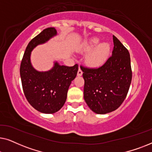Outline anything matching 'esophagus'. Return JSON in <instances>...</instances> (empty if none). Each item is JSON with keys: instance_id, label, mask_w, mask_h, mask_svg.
<instances>
[{"instance_id": "esophagus-1", "label": "esophagus", "mask_w": 152, "mask_h": 152, "mask_svg": "<svg viewBox=\"0 0 152 152\" xmlns=\"http://www.w3.org/2000/svg\"><path fill=\"white\" fill-rule=\"evenodd\" d=\"M82 73H83L82 70H81L80 68H79V70H78V72H77V75L78 76H81L82 75Z\"/></svg>"}]
</instances>
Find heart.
Returning a JSON list of instances; mask_svg holds the SVG:
<instances>
[{
  "label": "heart",
  "mask_w": 152,
  "mask_h": 152,
  "mask_svg": "<svg viewBox=\"0 0 152 152\" xmlns=\"http://www.w3.org/2000/svg\"><path fill=\"white\" fill-rule=\"evenodd\" d=\"M99 40L97 38H94L85 43L84 45V49L86 51H90L93 50L97 45L99 44ZM110 45L107 43H103L99 44L93 50L90 55L87 57V62L91 66H99L104 63L109 57L110 53Z\"/></svg>",
  "instance_id": "b5f03b06"
}]
</instances>
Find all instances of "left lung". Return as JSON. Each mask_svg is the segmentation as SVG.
Instances as JSON below:
<instances>
[{
    "label": "left lung",
    "instance_id": "8db88e82",
    "mask_svg": "<svg viewBox=\"0 0 152 152\" xmlns=\"http://www.w3.org/2000/svg\"><path fill=\"white\" fill-rule=\"evenodd\" d=\"M112 55L99 68L81 66L84 80V98L97 114L115 111L126 98L132 79L128 50L113 36Z\"/></svg>",
    "mask_w": 152,
    "mask_h": 152
}]
</instances>
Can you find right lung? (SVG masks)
<instances>
[{
	"label": "right lung",
	"instance_id": "obj_1",
	"mask_svg": "<svg viewBox=\"0 0 152 152\" xmlns=\"http://www.w3.org/2000/svg\"><path fill=\"white\" fill-rule=\"evenodd\" d=\"M57 34L54 28H48L33 38L28 43L20 67L23 90L27 100L37 111L54 113L61 109L67 97L68 88L75 78L78 65L60 66L55 62L48 71L39 72L30 62L31 52L37 45L44 43Z\"/></svg>",
	"mask_w": 152,
	"mask_h": 152
}]
</instances>
